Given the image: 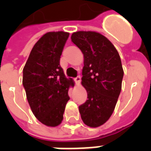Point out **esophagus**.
<instances>
[{
  "instance_id": "34e87169",
  "label": "esophagus",
  "mask_w": 151,
  "mask_h": 151,
  "mask_svg": "<svg viewBox=\"0 0 151 151\" xmlns=\"http://www.w3.org/2000/svg\"><path fill=\"white\" fill-rule=\"evenodd\" d=\"M74 81H75V83L77 84V85H79L81 82V77L80 76H78L77 78H74Z\"/></svg>"
}]
</instances>
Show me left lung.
<instances>
[{
  "label": "left lung",
  "mask_w": 151,
  "mask_h": 151,
  "mask_svg": "<svg viewBox=\"0 0 151 151\" xmlns=\"http://www.w3.org/2000/svg\"><path fill=\"white\" fill-rule=\"evenodd\" d=\"M71 41L84 55L81 84L88 99L79 112L86 125L96 128L110 118L119 97L124 76L121 58L113 44L97 32H75Z\"/></svg>",
  "instance_id": "left-lung-1"
}]
</instances>
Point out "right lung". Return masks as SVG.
I'll use <instances>...</instances> for the list:
<instances>
[{"mask_svg": "<svg viewBox=\"0 0 151 151\" xmlns=\"http://www.w3.org/2000/svg\"><path fill=\"white\" fill-rule=\"evenodd\" d=\"M69 35L63 31L44 34L33 47L23 68L22 85L32 112L49 127L58 126L63 119L70 99L69 88L74 85L59 64Z\"/></svg>", "mask_w": 151, "mask_h": 151, "instance_id": "right-lung-1", "label": "right lung"}]
</instances>
